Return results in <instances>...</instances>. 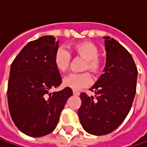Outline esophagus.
Masks as SVG:
<instances>
[{"instance_id": "obj_1", "label": "esophagus", "mask_w": 147, "mask_h": 147, "mask_svg": "<svg viewBox=\"0 0 147 147\" xmlns=\"http://www.w3.org/2000/svg\"><path fill=\"white\" fill-rule=\"evenodd\" d=\"M73 94L74 95H80V92L77 90H73Z\"/></svg>"}]
</instances>
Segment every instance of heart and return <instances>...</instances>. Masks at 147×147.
I'll return each mask as SVG.
<instances>
[{
  "instance_id": "obj_1",
  "label": "heart",
  "mask_w": 147,
  "mask_h": 147,
  "mask_svg": "<svg viewBox=\"0 0 147 147\" xmlns=\"http://www.w3.org/2000/svg\"><path fill=\"white\" fill-rule=\"evenodd\" d=\"M73 52L86 60L83 70H89L93 73H97L100 69L101 63L99 60V48L91 42H80L72 46ZM54 65L60 72H65L69 68L71 55L67 49L59 48L54 54ZM90 75L87 72L80 74H70L63 79V86L75 90L86 87L91 84Z\"/></svg>"
}]
</instances>
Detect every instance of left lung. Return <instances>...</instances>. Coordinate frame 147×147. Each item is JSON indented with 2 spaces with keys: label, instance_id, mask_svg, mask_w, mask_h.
<instances>
[{
  "label": "left lung",
  "instance_id": "left-lung-1",
  "mask_svg": "<svg viewBox=\"0 0 147 147\" xmlns=\"http://www.w3.org/2000/svg\"><path fill=\"white\" fill-rule=\"evenodd\" d=\"M106 64L104 73L90 89L95 99L80 94V123L88 133L102 136L117 129L131 109L136 94L137 69L131 55L118 42L104 37Z\"/></svg>",
  "mask_w": 147,
  "mask_h": 147
}]
</instances>
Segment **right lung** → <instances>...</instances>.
Here are the masks:
<instances>
[{"label":"right lung","instance_id":"add662e5","mask_svg":"<svg viewBox=\"0 0 147 147\" xmlns=\"http://www.w3.org/2000/svg\"><path fill=\"white\" fill-rule=\"evenodd\" d=\"M59 42L53 36H42L29 42L10 66L7 99L16 127L29 137H42L57 127L71 88L50 93L61 84L54 65Z\"/></svg>","mask_w":147,"mask_h":147}]
</instances>
